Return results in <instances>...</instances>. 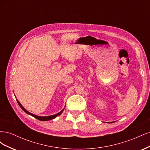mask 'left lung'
I'll list each match as a JSON object with an SVG mask.
<instances>
[{
  "label": "left lung",
  "instance_id": "obj_1",
  "mask_svg": "<svg viewBox=\"0 0 150 150\" xmlns=\"http://www.w3.org/2000/svg\"><path fill=\"white\" fill-rule=\"evenodd\" d=\"M111 122H109L108 123H111Z\"/></svg>",
  "mask_w": 150,
  "mask_h": 150
}]
</instances>
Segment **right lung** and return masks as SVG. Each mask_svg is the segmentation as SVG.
<instances>
[{"mask_svg": "<svg viewBox=\"0 0 150 150\" xmlns=\"http://www.w3.org/2000/svg\"><path fill=\"white\" fill-rule=\"evenodd\" d=\"M16 100H17V103H18V104H19V106L21 108V109L22 110H23L24 112H25L27 114H28V115H30V116H33V117H34L35 118H36V119H38V120H40V121H49V120H52V119H54V118H56V117L57 116H59V115H61V113L62 112V111H64V109H63V110H62V111H61L60 112H59L58 113H57V114H56V115H51V116H37V115H34V114H33V113H30V112H29L28 110H26L22 106V104L20 103V102L17 100V99H16Z\"/></svg>", "mask_w": 150, "mask_h": 150, "instance_id": "right-lung-1", "label": "right lung"}]
</instances>
